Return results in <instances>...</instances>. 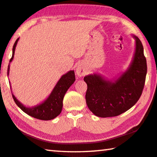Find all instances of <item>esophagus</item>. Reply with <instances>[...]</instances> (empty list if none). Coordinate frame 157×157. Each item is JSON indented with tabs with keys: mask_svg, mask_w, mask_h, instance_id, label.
<instances>
[{
	"mask_svg": "<svg viewBox=\"0 0 157 157\" xmlns=\"http://www.w3.org/2000/svg\"><path fill=\"white\" fill-rule=\"evenodd\" d=\"M75 72H76V74L78 75V77H82L86 73L85 68H84L83 64L81 63H79L77 64L76 68H75Z\"/></svg>",
	"mask_w": 157,
	"mask_h": 157,
	"instance_id": "obj_1",
	"label": "esophagus"
}]
</instances>
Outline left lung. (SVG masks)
Segmentation results:
<instances>
[{"mask_svg": "<svg viewBox=\"0 0 157 157\" xmlns=\"http://www.w3.org/2000/svg\"><path fill=\"white\" fill-rule=\"evenodd\" d=\"M136 48L130 65L118 78L108 79L99 74L85 76L87 84L86 103L88 108L99 117H110L125 113L139 100L145 85L147 61L143 46L133 36Z\"/></svg>", "mask_w": 157, "mask_h": 157, "instance_id": "obj_1", "label": "left lung"}]
</instances>
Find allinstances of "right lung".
Segmentation results:
<instances>
[{"instance_id": "obj_1", "label": "right lung", "mask_w": 157, "mask_h": 157, "mask_svg": "<svg viewBox=\"0 0 157 157\" xmlns=\"http://www.w3.org/2000/svg\"><path fill=\"white\" fill-rule=\"evenodd\" d=\"M19 39V38L17 39L12 48V56L10 60V63L7 68V76L9 75L10 73V64L13 60L14 52H15V48ZM75 81V76L74 71H68V73L61 76L51 94L45 100L43 103L33 107H26L24 105V104L18 101V99L12 93V98L17 106L29 116L40 119V120H51L56 117L61 113L62 108H63V97L70 86L74 83Z\"/></svg>"}]
</instances>
